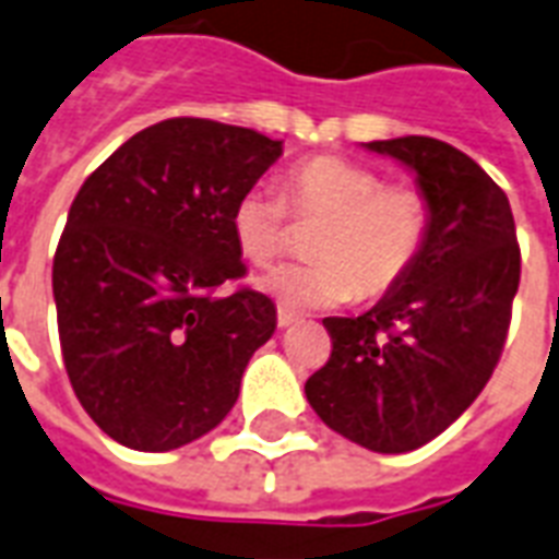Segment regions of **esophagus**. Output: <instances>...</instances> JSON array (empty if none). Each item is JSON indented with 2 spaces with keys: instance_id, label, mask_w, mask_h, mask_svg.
<instances>
[{
  "instance_id": "1",
  "label": "esophagus",
  "mask_w": 559,
  "mask_h": 559,
  "mask_svg": "<svg viewBox=\"0 0 559 559\" xmlns=\"http://www.w3.org/2000/svg\"><path fill=\"white\" fill-rule=\"evenodd\" d=\"M297 321H300V314L297 312H288V309H280V312H276V324L280 326H292L297 324Z\"/></svg>"
}]
</instances>
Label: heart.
I'll use <instances>...</instances> for the list:
<instances>
[{
  "mask_svg": "<svg viewBox=\"0 0 559 559\" xmlns=\"http://www.w3.org/2000/svg\"><path fill=\"white\" fill-rule=\"evenodd\" d=\"M285 200L297 217H324L312 235L314 262L280 264L259 288L288 309L347 304L359 292L377 297L413 267L430 229L427 197L385 185L374 167L338 155H314L285 176ZM285 200L250 188L229 215V233L250 264L274 262L288 235Z\"/></svg>",
  "mask_w": 559,
  "mask_h": 559,
  "instance_id": "1",
  "label": "heart"
}]
</instances>
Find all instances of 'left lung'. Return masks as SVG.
I'll return each instance as SVG.
<instances>
[{"label":"left lung","instance_id":"left-lung-1","mask_svg":"<svg viewBox=\"0 0 559 559\" xmlns=\"http://www.w3.org/2000/svg\"><path fill=\"white\" fill-rule=\"evenodd\" d=\"M365 146L413 170L430 229L374 309L324 318L333 354L306 380V401L344 439L406 454L448 430L489 383L522 253L507 194L456 146L424 135Z\"/></svg>","mask_w":559,"mask_h":559}]
</instances>
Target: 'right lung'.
Here are the masks:
<instances>
[{"label": "right lung", "instance_id": "right-lung-1", "mask_svg": "<svg viewBox=\"0 0 559 559\" xmlns=\"http://www.w3.org/2000/svg\"><path fill=\"white\" fill-rule=\"evenodd\" d=\"M283 155L245 126H146L79 188L52 262L61 354L96 427L174 451L224 421L276 306L245 276L229 233L238 197Z\"/></svg>", "mask_w": 559, "mask_h": 559}]
</instances>
